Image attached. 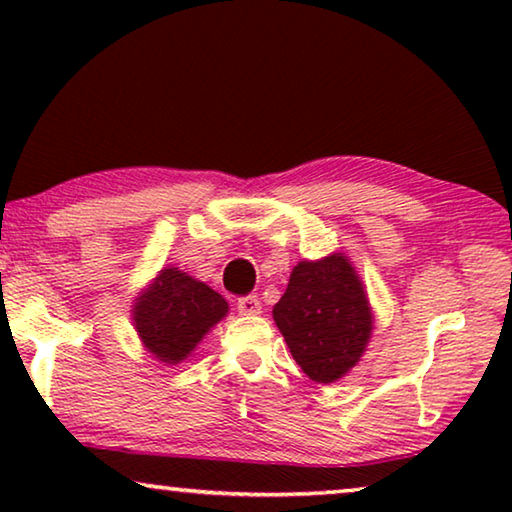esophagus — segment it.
Returning <instances> with one entry per match:
<instances>
[{"label": "esophagus", "mask_w": 512, "mask_h": 512, "mask_svg": "<svg viewBox=\"0 0 512 512\" xmlns=\"http://www.w3.org/2000/svg\"><path fill=\"white\" fill-rule=\"evenodd\" d=\"M237 309L241 316H257L262 314V302H259L257 296H246L237 300Z\"/></svg>", "instance_id": "obj_1"}]
</instances>
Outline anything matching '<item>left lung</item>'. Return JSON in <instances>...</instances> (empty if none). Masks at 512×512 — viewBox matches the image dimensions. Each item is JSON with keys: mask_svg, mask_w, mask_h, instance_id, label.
<instances>
[{"mask_svg": "<svg viewBox=\"0 0 512 512\" xmlns=\"http://www.w3.org/2000/svg\"><path fill=\"white\" fill-rule=\"evenodd\" d=\"M273 320L293 359L316 384H334L348 375L375 329L366 284L343 253L293 266Z\"/></svg>", "mask_w": 512, "mask_h": 512, "instance_id": "8db88e82", "label": "left lung"}]
</instances>
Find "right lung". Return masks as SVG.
Returning <instances> with one entry per match:
<instances>
[{
  "label": "right lung",
  "mask_w": 512,
  "mask_h": 512,
  "mask_svg": "<svg viewBox=\"0 0 512 512\" xmlns=\"http://www.w3.org/2000/svg\"><path fill=\"white\" fill-rule=\"evenodd\" d=\"M228 300L178 266H164L133 300V327L162 366H178L228 316Z\"/></svg>",
  "instance_id": "right-lung-1"
}]
</instances>
